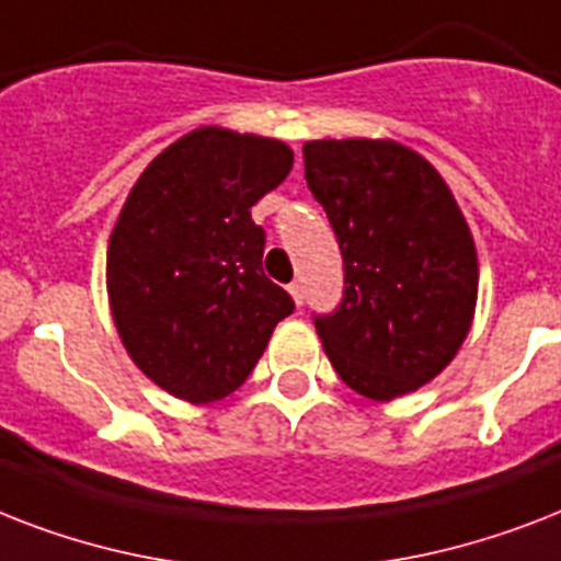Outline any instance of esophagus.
Masks as SVG:
<instances>
[{"instance_id": "esophagus-1", "label": "esophagus", "mask_w": 561, "mask_h": 561, "mask_svg": "<svg viewBox=\"0 0 561 561\" xmlns=\"http://www.w3.org/2000/svg\"><path fill=\"white\" fill-rule=\"evenodd\" d=\"M288 294L294 297V302L297 306H302V299H306V290H302V282H290L288 285Z\"/></svg>"}]
</instances>
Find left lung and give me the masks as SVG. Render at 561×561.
Instances as JSON below:
<instances>
[{
	"instance_id": "obj_1",
	"label": "left lung",
	"mask_w": 561,
	"mask_h": 561,
	"mask_svg": "<svg viewBox=\"0 0 561 561\" xmlns=\"http://www.w3.org/2000/svg\"><path fill=\"white\" fill-rule=\"evenodd\" d=\"M308 188L343 253V302L317 317L341 381L392 401L434 381L478 306V250L439 171L392 139L302 145Z\"/></svg>"
}]
</instances>
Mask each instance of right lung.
<instances>
[{
    "mask_svg": "<svg viewBox=\"0 0 561 561\" xmlns=\"http://www.w3.org/2000/svg\"><path fill=\"white\" fill-rule=\"evenodd\" d=\"M279 139L197 127L139 174L107 244V297L134 364L209 404L247 381L294 299L262 271L250 209L290 174Z\"/></svg>",
    "mask_w": 561,
    "mask_h": 561,
    "instance_id": "obj_1",
    "label": "right lung"
}]
</instances>
